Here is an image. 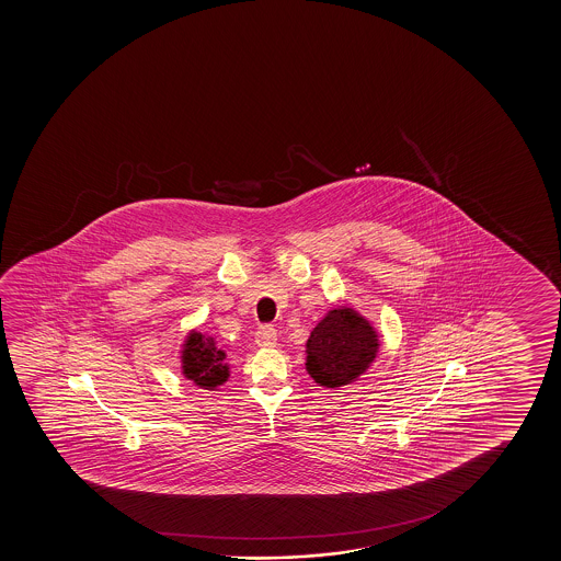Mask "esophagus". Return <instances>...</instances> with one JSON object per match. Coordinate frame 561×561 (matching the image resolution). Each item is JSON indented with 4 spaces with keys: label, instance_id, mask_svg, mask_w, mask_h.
Masks as SVG:
<instances>
[{
    "label": "esophagus",
    "instance_id": "34e87169",
    "mask_svg": "<svg viewBox=\"0 0 561 561\" xmlns=\"http://www.w3.org/2000/svg\"><path fill=\"white\" fill-rule=\"evenodd\" d=\"M254 343L256 346H261V348H272V346L277 345V333L274 328H261V330L256 331V335H254Z\"/></svg>",
    "mask_w": 561,
    "mask_h": 561
}]
</instances>
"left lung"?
Masks as SVG:
<instances>
[{"label":"left lung","instance_id":"8db88e82","mask_svg":"<svg viewBox=\"0 0 561 561\" xmlns=\"http://www.w3.org/2000/svg\"><path fill=\"white\" fill-rule=\"evenodd\" d=\"M379 333L353 307L328 310L307 341V371L325 389H341L368 371L379 353Z\"/></svg>","mask_w":561,"mask_h":561}]
</instances>
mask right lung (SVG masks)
<instances>
[{
	"instance_id": "right-lung-1",
	"label": "right lung",
	"mask_w": 561,
	"mask_h": 561,
	"mask_svg": "<svg viewBox=\"0 0 561 561\" xmlns=\"http://www.w3.org/2000/svg\"><path fill=\"white\" fill-rule=\"evenodd\" d=\"M182 376L195 387L216 391L230 377V364L226 351L216 346V339L207 333L192 330L185 335L180 351Z\"/></svg>"
}]
</instances>
